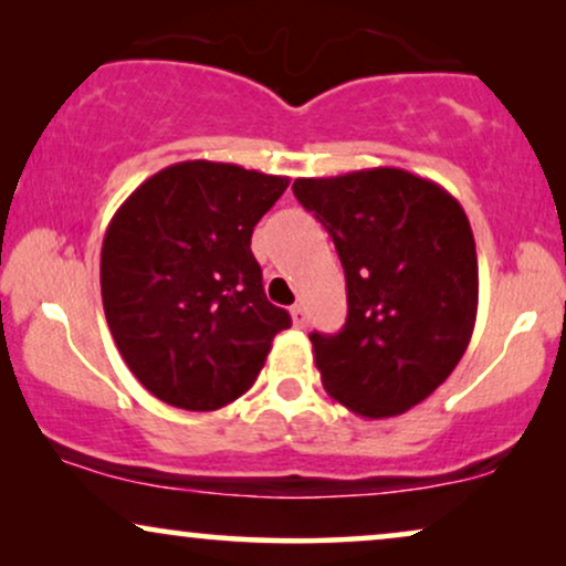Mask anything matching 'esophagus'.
Instances as JSON below:
<instances>
[{
    "instance_id": "34e87169",
    "label": "esophagus",
    "mask_w": 566,
    "mask_h": 566,
    "mask_svg": "<svg viewBox=\"0 0 566 566\" xmlns=\"http://www.w3.org/2000/svg\"><path fill=\"white\" fill-rule=\"evenodd\" d=\"M291 317H293V325H296L298 329L306 327V312H304V306H301V304L291 306Z\"/></svg>"
}]
</instances>
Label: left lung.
<instances>
[{
	"mask_svg": "<svg viewBox=\"0 0 566 566\" xmlns=\"http://www.w3.org/2000/svg\"><path fill=\"white\" fill-rule=\"evenodd\" d=\"M293 195L346 270V325L310 335L322 385L356 416L406 413L471 343L479 260L465 210L437 181L392 166L296 179Z\"/></svg>",
	"mask_w": 566,
	"mask_h": 566,
	"instance_id": "obj_1",
	"label": "left lung"
}]
</instances>
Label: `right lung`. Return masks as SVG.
Returning a JSON list of instances; mask_svg holds the SVG:
<instances>
[{
    "label": "right lung",
    "mask_w": 566,
    "mask_h": 566,
    "mask_svg": "<svg viewBox=\"0 0 566 566\" xmlns=\"http://www.w3.org/2000/svg\"><path fill=\"white\" fill-rule=\"evenodd\" d=\"M289 179L181 160L145 179L108 223L101 296L108 329L145 390L218 410L254 385L291 327L262 289L252 231Z\"/></svg>",
    "instance_id": "add662e5"
}]
</instances>
